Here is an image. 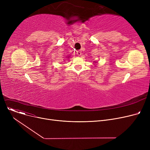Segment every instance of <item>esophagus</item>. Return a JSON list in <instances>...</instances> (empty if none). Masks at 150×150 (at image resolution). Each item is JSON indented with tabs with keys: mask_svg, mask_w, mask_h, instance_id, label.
Instances as JSON below:
<instances>
[{
	"mask_svg": "<svg viewBox=\"0 0 150 150\" xmlns=\"http://www.w3.org/2000/svg\"><path fill=\"white\" fill-rule=\"evenodd\" d=\"M76 54L78 55V56H80V55L81 54V50H78V51H76Z\"/></svg>",
	"mask_w": 150,
	"mask_h": 150,
	"instance_id": "1",
	"label": "esophagus"
}]
</instances>
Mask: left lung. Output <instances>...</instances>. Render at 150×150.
Returning <instances> with one entry per match:
<instances>
[{
	"instance_id": "left-lung-1",
	"label": "left lung",
	"mask_w": 150,
	"mask_h": 150,
	"mask_svg": "<svg viewBox=\"0 0 150 150\" xmlns=\"http://www.w3.org/2000/svg\"><path fill=\"white\" fill-rule=\"evenodd\" d=\"M93 62H95V63H94V64H96V63H97V62H96V61H94ZM95 66H96V65H95Z\"/></svg>"
}]
</instances>
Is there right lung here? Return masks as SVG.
Here are the masks:
<instances>
[{
	"mask_svg": "<svg viewBox=\"0 0 150 150\" xmlns=\"http://www.w3.org/2000/svg\"><path fill=\"white\" fill-rule=\"evenodd\" d=\"M69 57H70V56H67V58H69Z\"/></svg>",
	"mask_w": 150,
	"mask_h": 150,
	"instance_id": "right-lung-1",
	"label": "right lung"
}]
</instances>
